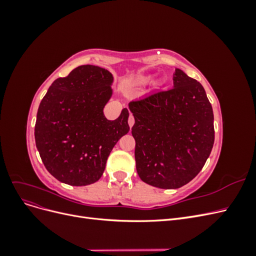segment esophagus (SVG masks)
I'll return each instance as SVG.
<instances>
[{
    "label": "esophagus",
    "mask_w": 256,
    "mask_h": 256,
    "mask_svg": "<svg viewBox=\"0 0 256 256\" xmlns=\"http://www.w3.org/2000/svg\"><path fill=\"white\" fill-rule=\"evenodd\" d=\"M128 124H129V127L131 128L134 126V118L132 116V114H130L129 115V118H128Z\"/></svg>",
    "instance_id": "esophagus-1"
}]
</instances>
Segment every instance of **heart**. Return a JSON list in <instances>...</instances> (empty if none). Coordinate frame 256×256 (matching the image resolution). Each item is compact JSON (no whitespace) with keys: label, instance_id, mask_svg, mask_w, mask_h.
Instances as JSON below:
<instances>
[{"label":"heart","instance_id":"heart-1","mask_svg":"<svg viewBox=\"0 0 256 256\" xmlns=\"http://www.w3.org/2000/svg\"><path fill=\"white\" fill-rule=\"evenodd\" d=\"M145 81H146V80H145Z\"/></svg>","mask_w":256,"mask_h":256}]
</instances>
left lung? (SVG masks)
I'll list each match as a JSON object with an SVG mask.
<instances>
[{
	"mask_svg": "<svg viewBox=\"0 0 256 256\" xmlns=\"http://www.w3.org/2000/svg\"><path fill=\"white\" fill-rule=\"evenodd\" d=\"M174 88L132 100L136 172L160 189H177L203 168L214 142V112L202 84L180 69Z\"/></svg>",
	"mask_w": 256,
	"mask_h": 256,
	"instance_id": "8db88e82",
	"label": "left lung"
}]
</instances>
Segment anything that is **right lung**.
<instances>
[{
	"instance_id": "add662e5",
	"label": "right lung",
	"mask_w": 256,
	"mask_h": 256,
	"mask_svg": "<svg viewBox=\"0 0 256 256\" xmlns=\"http://www.w3.org/2000/svg\"><path fill=\"white\" fill-rule=\"evenodd\" d=\"M112 81L106 69L82 65L54 81L42 98L35 143L44 166L58 180L70 186L96 182L113 147L128 134L127 109L115 120L104 115Z\"/></svg>"
}]
</instances>
